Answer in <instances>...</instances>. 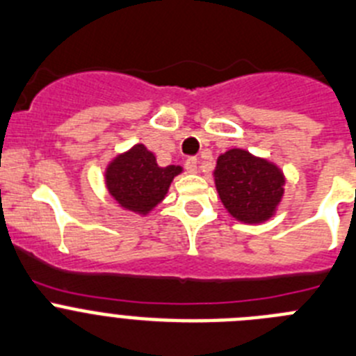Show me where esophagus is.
I'll return each instance as SVG.
<instances>
[{
	"mask_svg": "<svg viewBox=\"0 0 356 356\" xmlns=\"http://www.w3.org/2000/svg\"><path fill=\"white\" fill-rule=\"evenodd\" d=\"M186 170L190 172V174H197V172H198V159L197 158L186 159Z\"/></svg>",
	"mask_w": 356,
	"mask_h": 356,
	"instance_id": "34e87169",
	"label": "esophagus"
}]
</instances>
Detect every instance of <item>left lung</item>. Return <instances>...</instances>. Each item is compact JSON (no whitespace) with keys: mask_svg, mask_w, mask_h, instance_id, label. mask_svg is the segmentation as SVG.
<instances>
[{"mask_svg":"<svg viewBox=\"0 0 356 356\" xmlns=\"http://www.w3.org/2000/svg\"><path fill=\"white\" fill-rule=\"evenodd\" d=\"M213 175L220 200L239 222L262 223L277 213L286 177L275 163L230 149L218 156Z\"/></svg>","mask_w":356,"mask_h":356,"instance_id":"8db88e82","label":"left lung"}]
</instances>
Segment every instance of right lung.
Instances as JSON below:
<instances>
[{
    "label": "right lung",
    "mask_w": 356,
    "mask_h": 356,
    "mask_svg": "<svg viewBox=\"0 0 356 356\" xmlns=\"http://www.w3.org/2000/svg\"><path fill=\"white\" fill-rule=\"evenodd\" d=\"M181 172V166H159L156 156L143 143H136L111 159L104 179L108 193L118 206L145 216L166 197L172 181Z\"/></svg>",
    "instance_id": "1"
}]
</instances>
